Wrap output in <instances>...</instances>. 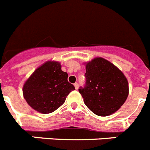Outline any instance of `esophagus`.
I'll return each mask as SVG.
<instances>
[{
  "label": "esophagus",
  "instance_id": "1",
  "mask_svg": "<svg viewBox=\"0 0 150 150\" xmlns=\"http://www.w3.org/2000/svg\"><path fill=\"white\" fill-rule=\"evenodd\" d=\"M74 87H75V88L77 90L78 88H79V84H78L77 82H76V83H74Z\"/></svg>",
  "mask_w": 150,
  "mask_h": 150
}]
</instances>
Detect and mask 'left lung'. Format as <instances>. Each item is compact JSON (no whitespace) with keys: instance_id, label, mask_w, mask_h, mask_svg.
Masks as SVG:
<instances>
[{"instance_id":"left-lung-1","label":"left lung","mask_w":150,"mask_h":150,"mask_svg":"<svg viewBox=\"0 0 150 150\" xmlns=\"http://www.w3.org/2000/svg\"><path fill=\"white\" fill-rule=\"evenodd\" d=\"M86 85L79 91L86 106L98 116L115 113L129 95L128 81L124 74L101 57L86 63Z\"/></svg>"}]
</instances>
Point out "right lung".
<instances>
[{
  "label": "right lung",
  "mask_w": 150,
  "mask_h": 150,
  "mask_svg": "<svg viewBox=\"0 0 150 150\" xmlns=\"http://www.w3.org/2000/svg\"><path fill=\"white\" fill-rule=\"evenodd\" d=\"M75 87L68 81L58 62L48 61L37 68L25 82L23 94L27 103L37 112L49 114L64 103Z\"/></svg>",
  "instance_id": "right-lung-1"
}]
</instances>
